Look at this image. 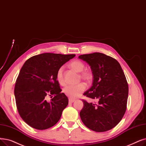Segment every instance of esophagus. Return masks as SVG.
<instances>
[{"mask_svg": "<svg viewBox=\"0 0 146 146\" xmlns=\"http://www.w3.org/2000/svg\"><path fill=\"white\" fill-rule=\"evenodd\" d=\"M68 101H69V103H74V102L75 100H72V99H70H70L68 100Z\"/></svg>", "mask_w": 146, "mask_h": 146, "instance_id": "esophagus-1", "label": "esophagus"}]
</instances>
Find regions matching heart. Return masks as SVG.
<instances>
[{"label": "heart", "instance_id": "b5f03b06", "mask_svg": "<svg viewBox=\"0 0 146 146\" xmlns=\"http://www.w3.org/2000/svg\"><path fill=\"white\" fill-rule=\"evenodd\" d=\"M70 66L77 72H81L85 68V64L80 60H74L70 64ZM64 67L62 66L59 68L56 72V80L61 85H65V80L63 76ZM80 76L82 79L90 82L92 80L93 76L91 72L88 70L84 71L80 73ZM86 88V85L85 83H80L75 85H69L63 89V92L66 96L72 99L77 98L81 96Z\"/></svg>", "mask_w": 146, "mask_h": 146}]
</instances>
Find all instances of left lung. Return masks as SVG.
<instances>
[{
	"label": "left lung",
	"instance_id": "1",
	"mask_svg": "<svg viewBox=\"0 0 146 146\" xmlns=\"http://www.w3.org/2000/svg\"><path fill=\"white\" fill-rule=\"evenodd\" d=\"M79 58L89 64L93 75L92 86L84 95L98 101L94 104L83 100L80 119L92 131H109L120 122L126 109L128 85L123 70L116 60L102 53L81 55Z\"/></svg>",
	"mask_w": 146,
	"mask_h": 146
}]
</instances>
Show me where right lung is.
I'll list each match as a JSON object with an SVG mask.
<instances>
[{"mask_svg": "<svg viewBox=\"0 0 146 146\" xmlns=\"http://www.w3.org/2000/svg\"><path fill=\"white\" fill-rule=\"evenodd\" d=\"M74 56L44 53L24 62L16 80L14 95L19 114L31 127L43 130L58 122L68 100L61 93L56 72ZM49 96H54L50 102L47 101Z\"/></svg>", "mask_w": 146, "mask_h": 146, "instance_id": "right-lung-1", "label": "right lung"}]
</instances>
